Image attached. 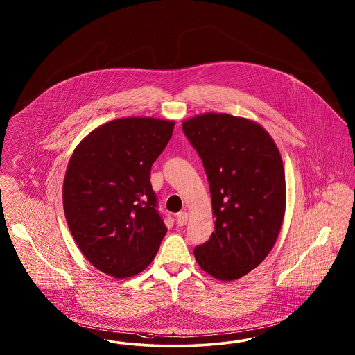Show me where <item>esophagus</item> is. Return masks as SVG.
Segmentation results:
<instances>
[{
  "label": "esophagus",
  "mask_w": 355,
  "mask_h": 355,
  "mask_svg": "<svg viewBox=\"0 0 355 355\" xmlns=\"http://www.w3.org/2000/svg\"><path fill=\"white\" fill-rule=\"evenodd\" d=\"M187 219H189V214L186 211L177 214V225L178 226H184L187 223Z\"/></svg>",
  "instance_id": "34e87169"
}]
</instances>
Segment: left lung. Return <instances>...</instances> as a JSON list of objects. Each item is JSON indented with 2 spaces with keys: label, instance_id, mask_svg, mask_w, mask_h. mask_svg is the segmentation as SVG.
<instances>
[{
  "label": "left lung",
  "instance_id": "1",
  "mask_svg": "<svg viewBox=\"0 0 355 355\" xmlns=\"http://www.w3.org/2000/svg\"><path fill=\"white\" fill-rule=\"evenodd\" d=\"M206 171L215 230L194 248L199 267L231 282L256 268L283 225V159L270 133L248 119L203 114L182 123Z\"/></svg>",
  "mask_w": 355,
  "mask_h": 355
}]
</instances>
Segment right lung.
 I'll return each mask as SVG.
<instances>
[{
  "instance_id": "obj_1",
  "label": "right lung",
  "mask_w": 355,
  "mask_h": 355,
  "mask_svg": "<svg viewBox=\"0 0 355 355\" xmlns=\"http://www.w3.org/2000/svg\"><path fill=\"white\" fill-rule=\"evenodd\" d=\"M173 129L171 120L116 119L88 133L69 161L67 225L85 259L116 279L145 270L166 235L150 169Z\"/></svg>"
}]
</instances>
